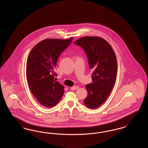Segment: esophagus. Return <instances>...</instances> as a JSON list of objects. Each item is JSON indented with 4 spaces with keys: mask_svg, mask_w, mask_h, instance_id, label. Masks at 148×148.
I'll return each mask as SVG.
<instances>
[{
    "mask_svg": "<svg viewBox=\"0 0 148 148\" xmlns=\"http://www.w3.org/2000/svg\"><path fill=\"white\" fill-rule=\"evenodd\" d=\"M79 88V86H73V87H71V90H77Z\"/></svg>",
    "mask_w": 148,
    "mask_h": 148,
    "instance_id": "34e87169",
    "label": "esophagus"
}]
</instances>
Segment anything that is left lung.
I'll return each instance as SVG.
<instances>
[{"mask_svg":"<svg viewBox=\"0 0 148 148\" xmlns=\"http://www.w3.org/2000/svg\"><path fill=\"white\" fill-rule=\"evenodd\" d=\"M74 44L84 50L90 69L93 71L92 82L86 84L84 104L90 109L101 106L108 98L115 84L118 69L115 54L105 39L97 36H84Z\"/></svg>","mask_w":148,"mask_h":148,"instance_id":"1","label":"left lung"}]
</instances>
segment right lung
Instances as JSON below:
<instances>
[{"label": "right lung", "mask_w": 148, "mask_h": 148, "mask_svg": "<svg viewBox=\"0 0 148 148\" xmlns=\"http://www.w3.org/2000/svg\"><path fill=\"white\" fill-rule=\"evenodd\" d=\"M67 40L47 39L30 51L27 62V77L30 91L45 107L56 106L62 98L64 87L54 80V69L61 53L71 42Z\"/></svg>", "instance_id": "obj_1"}]
</instances>
